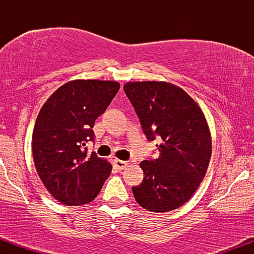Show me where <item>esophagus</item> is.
Returning a JSON list of instances; mask_svg holds the SVG:
<instances>
[{
	"mask_svg": "<svg viewBox=\"0 0 254 254\" xmlns=\"http://www.w3.org/2000/svg\"><path fill=\"white\" fill-rule=\"evenodd\" d=\"M113 164H115V166L118 168V170H124V168L127 166V161H123V160L116 159L115 161H113Z\"/></svg>",
	"mask_w": 254,
	"mask_h": 254,
	"instance_id": "34e87169",
	"label": "esophagus"
}]
</instances>
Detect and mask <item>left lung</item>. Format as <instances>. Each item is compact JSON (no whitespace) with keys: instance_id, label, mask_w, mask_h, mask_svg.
<instances>
[{"instance_id":"obj_1","label":"left lung","mask_w":254,"mask_h":254,"mask_svg":"<svg viewBox=\"0 0 254 254\" xmlns=\"http://www.w3.org/2000/svg\"><path fill=\"white\" fill-rule=\"evenodd\" d=\"M132 104L149 142L159 141L157 159L142 161L143 182L132 186L136 202L149 211L167 212L190 199L202 183L211 156L208 123L196 101L167 82H127Z\"/></svg>"}]
</instances>
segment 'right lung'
Listing matches in <instances>:
<instances>
[{"mask_svg": "<svg viewBox=\"0 0 254 254\" xmlns=\"http://www.w3.org/2000/svg\"><path fill=\"white\" fill-rule=\"evenodd\" d=\"M116 81L75 80L61 86L43 105L32 136L38 176L46 190L65 205L92 202L112 166L83 148L94 141L95 119L119 90Z\"/></svg>", "mask_w": 254, "mask_h": 254, "instance_id": "add662e5", "label": "right lung"}]
</instances>
